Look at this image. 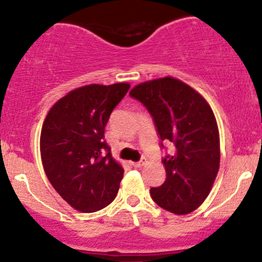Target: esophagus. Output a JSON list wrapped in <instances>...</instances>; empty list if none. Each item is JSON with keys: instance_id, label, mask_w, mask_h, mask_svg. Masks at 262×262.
<instances>
[{"instance_id": "1", "label": "esophagus", "mask_w": 262, "mask_h": 262, "mask_svg": "<svg viewBox=\"0 0 262 262\" xmlns=\"http://www.w3.org/2000/svg\"><path fill=\"white\" fill-rule=\"evenodd\" d=\"M145 162H146V159H145V158H141V160H140V161H138V162H133V166H134V167H137V169H139V167L144 166V165H145Z\"/></svg>"}]
</instances>
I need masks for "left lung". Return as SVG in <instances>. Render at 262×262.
Here are the masks:
<instances>
[{"label":"left lung","instance_id":"1","mask_svg":"<svg viewBox=\"0 0 262 262\" xmlns=\"http://www.w3.org/2000/svg\"><path fill=\"white\" fill-rule=\"evenodd\" d=\"M149 111L162 143L175 145L162 159L166 180L150 188L161 208L183 215L197 209L212 189L221 148L214 113L192 87L171 76L139 83L129 92Z\"/></svg>","mask_w":262,"mask_h":262}]
</instances>
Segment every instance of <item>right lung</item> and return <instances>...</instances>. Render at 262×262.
Here are the masks:
<instances>
[{
    "instance_id": "1",
    "label": "right lung",
    "mask_w": 262,
    "mask_h": 262,
    "mask_svg": "<svg viewBox=\"0 0 262 262\" xmlns=\"http://www.w3.org/2000/svg\"><path fill=\"white\" fill-rule=\"evenodd\" d=\"M130 85H87L50 108L40 134L41 162L62 200L83 213L116 198L124 170L111 154L104 127Z\"/></svg>"
}]
</instances>
